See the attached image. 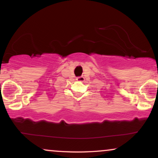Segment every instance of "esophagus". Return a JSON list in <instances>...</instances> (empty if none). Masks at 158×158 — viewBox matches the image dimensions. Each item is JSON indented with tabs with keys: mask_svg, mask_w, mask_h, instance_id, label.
<instances>
[{
	"mask_svg": "<svg viewBox=\"0 0 158 158\" xmlns=\"http://www.w3.org/2000/svg\"><path fill=\"white\" fill-rule=\"evenodd\" d=\"M77 80L78 81H81V82H82V81H85V77H77Z\"/></svg>",
	"mask_w": 158,
	"mask_h": 158,
	"instance_id": "obj_1",
	"label": "esophagus"
}]
</instances>
